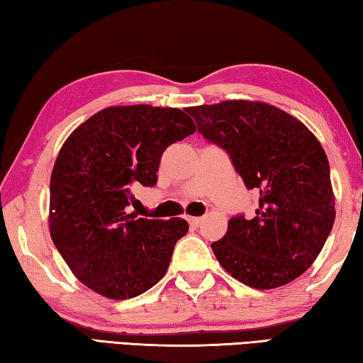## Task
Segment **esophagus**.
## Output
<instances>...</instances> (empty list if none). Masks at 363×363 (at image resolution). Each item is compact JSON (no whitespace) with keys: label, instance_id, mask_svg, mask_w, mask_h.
Returning <instances> with one entry per match:
<instances>
[{"label":"esophagus","instance_id":"34e87169","mask_svg":"<svg viewBox=\"0 0 363 363\" xmlns=\"http://www.w3.org/2000/svg\"><path fill=\"white\" fill-rule=\"evenodd\" d=\"M187 220H189V224L192 225V227H199V225L201 224V220H203V218H194V216H190Z\"/></svg>","mask_w":363,"mask_h":363}]
</instances>
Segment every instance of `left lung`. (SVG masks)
I'll return each mask as SVG.
<instances>
[{"label":"left lung","instance_id":"8db88e82","mask_svg":"<svg viewBox=\"0 0 363 363\" xmlns=\"http://www.w3.org/2000/svg\"><path fill=\"white\" fill-rule=\"evenodd\" d=\"M196 130L224 149L247 189L259 194L253 219L235 216L211 243L227 272L256 290L284 286L320 255L335 223L330 164L298 118L266 102L189 107Z\"/></svg>","mask_w":363,"mask_h":363}]
</instances>
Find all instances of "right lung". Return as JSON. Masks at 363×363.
Masks as SVG:
<instances>
[{
  "label": "right lung",
  "mask_w": 363,
  "mask_h": 363,
  "mask_svg": "<svg viewBox=\"0 0 363 363\" xmlns=\"http://www.w3.org/2000/svg\"><path fill=\"white\" fill-rule=\"evenodd\" d=\"M179 108L116 106L94 113L60 149L49 184V232L73 275L108 299H130L167 274L186 219L128 214L131 187H153L167 147L195 133Z\"/></svg>",
  "instance_id": "1"
}]
</instances>
